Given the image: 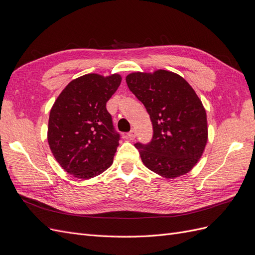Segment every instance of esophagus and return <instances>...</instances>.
I'll return each instance as SVG.
<instances>
[{"mask_svg": "<svg viewBox=\"0 0 255 255\" xmlns=\"http://www.w3.org/2000/svg\"><path fill=\"white\" fill-rule=\"evenodd\" d=\"M128 138L130 140H134L136 138V130L135 129H130L129 132L128 133Z\"/></svg>", "mask_w": 255, "mask_h": 255, "instance_id": "1", "label": "esophagus"}]
</instances>
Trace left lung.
Returning a JSON list of instances; mask_svg holds the SVG:
<instances>
[{
    "mask_svg": "<svg viewBox=\"0 0 255 255\" xmlns=\"http://www.w3.org/2000/svg\"><path fill=\"white\" fill-rule=\"evenodd\" d=\"M126 81L153 126L152 141L135 144L143 165L165 179L189 172L208 138L206 112L194 88L181 75L161 69L132 72Z\"/></svg>",
    "mask_w": 255,
    "mask_h": 255,
    "instance_id": "8db88e82",
    "label": "left lung"
}]
</instances>
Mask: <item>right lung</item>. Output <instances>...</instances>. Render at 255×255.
Segmentation results:
<instances>
[{"instance_id":"right-lung-1","label":"right lung","mask_w":255,"mask_h":255,"mask_svg":"<svg viewBox=\"0 0 255 255\" xmlns=\"http://www.w3.org/2000/svg\"><path fill=\"white\" fill-rule=\"evenodd\" d=\"M121 75L89 73L72 80L54 102L48 142L64 170L82 180L104 172L119 145L106 102L121 84Z\"/></svg>"}]
</instances>
